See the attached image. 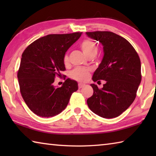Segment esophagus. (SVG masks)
<instances>
[{"label": "esophagus", "mask_w": 156, "mask_h": 156, "mask_svg": "<svg viewBox=\"0 0 156 156\" xmlns=\"http://www.w3.org/2000/svg\"><path fill=\"white\" fill-rule=\"evenodd\" d=\"M84 86H85V84H82V83H79L78 84V88L79 89L83 88V87H84Z\"/></svg>", "instance_id": "esophagus-1"}]
</instances>
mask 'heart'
Returning a JSON list of instances; mask_svg holds the SVG:
<instances>
[{"label": "heart", "instance_id": "1", "mask_svg": "<svg viewBox=\"0 0 156 156\" xmlns=\"http://www.w3.org/2000/svg\"><path fill=\"white\" fill-rule=\"evenodd\" d=\"M80 48L85 56L87 57L95 56L97 54L98 48L96 43L91 39H84L80 43ZM64 62L67 63L69 57L67 54L64 56ZM70 77L73 80L79 82H85L88 80L89 77V69L84 67H78L73 69L70 73Z\"/></svg>", "mask_w": 156, "mask_h": 156}]
</instances>
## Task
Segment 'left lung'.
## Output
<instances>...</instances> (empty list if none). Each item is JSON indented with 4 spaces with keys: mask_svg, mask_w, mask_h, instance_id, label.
Returning <instances> with one entry per match:
<instances>
[{
    "mask_svg": "<svg viewBox=\"0 0 156 156\" xmlns=\"http://www.w3.org/2000/svg\"><path fill=\"white\" fill-rule=\"evenodd\" d=\"M86 34L103 46L104 56L92 80L106 81L102 89L91 84L94 94L87 100L88 107L100 117H118L136 98L142 78L140 60L130 43L118 34L99 31Z\"/></svg>",
    "mask_w": 156,
    "mask_h": 156,
    "instance_id": "left-lung-1",
    "label": "left lung"
}]
</instances>
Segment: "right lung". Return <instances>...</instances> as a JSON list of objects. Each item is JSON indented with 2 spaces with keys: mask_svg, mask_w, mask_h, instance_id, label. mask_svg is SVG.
Segmentation results:
<instances>
[{
  "mask_svg": "<svg viewBox=\"0 0 156 156\" xmlns=\"http://www.w3.org/2000/svg\"><path fill=\"white\" fill-rule=\"evenodd\" d=\"M81 34H49L33 42L23 51L17 75L20 91L26 105L37 115L49 118L59 114L78 90L74 80L67 78L60 87H56L54 83L65 70L66 51Z\"/></svg>",
  "mask_w": 156,
  "mask_h": 156,
  "instance_id": "add662e5",
  "label": "right lung"
}]
</instances>
